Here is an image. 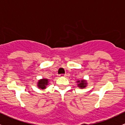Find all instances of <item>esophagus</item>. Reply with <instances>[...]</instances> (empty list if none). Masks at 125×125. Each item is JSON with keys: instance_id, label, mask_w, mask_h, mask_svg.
<instances>
[{"instance_id": "obj_1", "label": "esophagus", "mask_w": 125, "mask_h": 125, "mask_svg": "<svg viewBox=\"0 0 125 125\" xmlns=\"http://www.w3.org/2000/svg\"><path fill=\"white\" fill-rule=\"evenodd\" d=\"M59 76L60 77H66V74H60V75H59Z\"/></svg>"}]
</instances>
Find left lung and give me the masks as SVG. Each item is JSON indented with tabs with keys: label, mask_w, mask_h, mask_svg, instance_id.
Listing matches in <instances>:
<instances>
[{
	"label": "left lung",
	"mask_w": 125,
	"mask_h": 125,
	"mask_svg": "<svg viewBox=\"0 0 125 125\" xmlns=\"http://www.w3.org/2000/svg\"><path fill=\"white\" fill-rule=\"evenodd\" d=\"M77 84V86L79 88L81 89H83L85 88L88 86V83H87V80L85 79H81V80H78L76 81Z\"/></svg>",
	"instance_id": "left-lung-1"
}]
</instances>
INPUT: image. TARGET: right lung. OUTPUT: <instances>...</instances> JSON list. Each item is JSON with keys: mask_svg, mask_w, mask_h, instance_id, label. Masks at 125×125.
Instances as JSON below:
<instances>
[{"mask_svg": "<svg viewBox=\"0 0 125 125\" xmlns=\"http://www.w3.org/2000/svg\"><path fill=\"white\" fill-rule=\"evenodd\" d=\"M49 84V80L48 79L43 78L38 80L37 83V86L38 88L41 89H46V86H48Z\"/></svg>", "mask_w": 125, "mask_h": 125, "instance_id": "obj_1", "label": "right lung"}]
</instances>
